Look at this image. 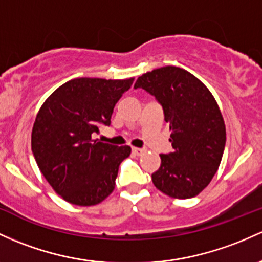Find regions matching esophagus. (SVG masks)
Instances as JSON below:
<instances>
[{"label": "esophagus", "instance_id": "1", "mask_svg": "<svg viewBox=\"0 0 262 262\" xmlns=\"http://www.w3.org/2000/svg\"><path fill=\"white\" fill-rule=\"evenodd\" d=\"M132 151H133L134 155H142L145 151V149L142 148H132Z\"/></svg>", "mask_w": 262, "mask_h": 262}]
</instances>
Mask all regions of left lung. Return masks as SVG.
<instances>
[{
    "instance_id": "left-lung-1",
    "label": "left lung",
    "mask_w": 262,
    "mask_h": 262,
    "mask_svg": "<svg viewBox=\"0 0 262 262\" xmlns=\"http://www.w3.org/2000/svg\"><path fill=\"white\" fill-rule=\"evenodd\" d=\"M134 88H142L162 105L174 150L160 154L162 164L151 180L155 188L175 199L201 192L217 171L226 130L217 103L204 83L173 66L146 72Z\"/></svg>"
}]
</instances>
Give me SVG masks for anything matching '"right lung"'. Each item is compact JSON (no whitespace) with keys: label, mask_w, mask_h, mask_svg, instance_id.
Listing matches in <instances>:
<instances>
[{"label":"right lung","mask_w":262,"mask_h":262,"mask_svg":"<svg viewBox=\"0 0 262 262\" xmlns=\"http://www.w3.org/2000/svg\"><path fill=\"white\" fill-rule=\"evenodd\" d=\"M134 78H76L43 103L32 129V153L54 191L79 206L99 204L114 190L119 164L130 146L94 140L111 125L114 105Z\"/></svg>","instance_id":"1"}]
</instances>
